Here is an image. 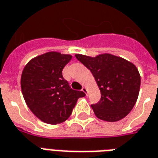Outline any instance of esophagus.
<instances>
[{
    "label": "esophagus",
    "instance_id": "1",
    "mask_svg": "<svg viewBox=\"0 0 158 158\" xmlns=\"http://www.w3.org/2000/svg\"><path fill=\"white\" fill-rule=\"evenodd\" d=\"M82 91L84 93H85V95H87L88 90H87V89H86V87H82Z\"/></svg>",
    "mask_w": 158,
    "mask_h": 158
}]
</instances>
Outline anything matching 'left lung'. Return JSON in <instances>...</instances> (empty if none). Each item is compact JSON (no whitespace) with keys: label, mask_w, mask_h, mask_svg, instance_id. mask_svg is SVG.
Masks as SVG:
<instances>
[{"label":"left lung","mask_w":158,"mask_h":158,"mask_svg":"<svg viewBox=\"0 0 158 158\" xmlns=\"http://www.w3.org/2000/svg\"><path fill=\"white\" fill-rule=\"evenodd\" d=\"M75 56L91 72L101 90V101L91 105L96 117L115 122L128 115L136 103L140 90L141 77L136 66L110 53L96 57Z\"/></svg>","instance_id":"left-lung-1"}]
</instances>
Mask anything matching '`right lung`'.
Returning a JSON list of instances; mask_svg holds the SVG:
<instances>
[{"label":"right lung","instance_id":"obj_1","mask_svg":"<svg viewBox=\"0 0 158 158\" xmlns=\"http://www.w3.org/2000/svg\"><path fill=\"white\" fill-rule=\"evenodd\" d=\"M73 58L59 52H45L30 60L22 72L20 85L25 103L40 120L57 124L70 117L77 100L85 93L74 90L62 77Z\"/></svg>","mask_w":158,"mask_h":158}]
</instances>
